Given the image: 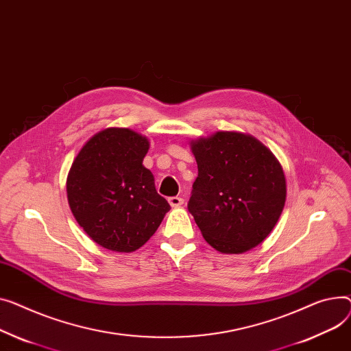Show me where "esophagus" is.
Instances as JSON below:
<instances>
[{
  "mask_svg": "<svg viewBox=\"0 0 351 351\" xmlns=\"http://www.w3.org/2000/svg\"><path fill=\"white\" fill-rule=\"evenodd\" d=\"M169 204L172 206V207H179V206H182L183 204V199L182 197H178V196H173V197H169Z\"/></svg>",
  "mask_w": 351,
  "mask_h": 351,
  "instance_id": "1",
  "label": "esophagus"
}]
</instances>
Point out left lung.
<instances>
[{
	"label": "left lung",
	"instance_id": "1",
	"mask_svg": "<svg viewBox=\"0 0 351 351\" xmlns=\"http://www.w3.org/2000/svg\"><path fill=\"white\" fill-rule=\"evenodd\" d=\"M199 175L188 208L204 240L223 254H243L274 230L287 200L275 155L252 135L217 131L191 141Z\"/></svg>",
	"mask_w": 351,
	"mask_h": 351
}]
</instances>
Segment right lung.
<instances>
[{"mask_svg": "<svg viewBox=\"0 0 351 351\" xmlns=\"http://www.w3.org/2000/svg\"><path fill=\"white\" fill-rule=\"evenodd\" d=\"M149 139L130 128L93 135L70 167V210L86 234L103 248L132 252L143 247L169 212L143 160Z\"/></svg>", "mask_w": 351, "mask_h": 351, "instance_id": "add662e5", "label": "right lung"}]
</instances>
